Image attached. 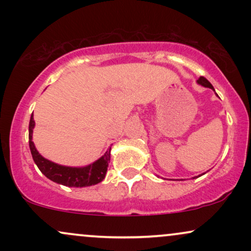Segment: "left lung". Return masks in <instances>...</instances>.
Wrapping results in <instances>:
<instances>
[{"label":"left lung","mask_w":251,"mask_h":251,"mask_svg":"<svg viewBox=\"0 0 251 251\" xmlns=\"http://www.w3.org/2000/svg\"><path fill=\"white\" fill-rule=\"evenodd\" d=\"M197 82L200 83V85L204 86V87H208V88H211V89H214V87H212V85H211V83H210V82L208 81V80H206L205 77H204V76H201L200 79L197 80ZM214 91H215V89H214Z\"/></svg>","instance_id":"1"}]
</instances>
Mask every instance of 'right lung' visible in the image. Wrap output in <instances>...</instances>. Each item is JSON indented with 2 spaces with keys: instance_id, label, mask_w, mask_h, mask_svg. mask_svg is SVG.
<instances>
[{
  "instance_id": "1",
  "label": "right lung",
  "mask_w": 251,
  "mask_h": 251,
  "mask_svg": "<svg viewBox=\"0 0 251 251\" xmlns=\"http://www.w3.org/2000/svg\"><path fill=\"white\" fill-rule=\"evenodd\" d=\"M34 126H35V122L31 116L29 122V149L37 168L48 179L55 181L57 184H62L65 186H71V188H83V186L96 185V184L103 180L106 172H107L109 159H111V148L97 162L89 164L87 166H83V168H71V166L59 165V164L43 158L37 152L33 143Z\"/></svg>"
}]
</instances>
